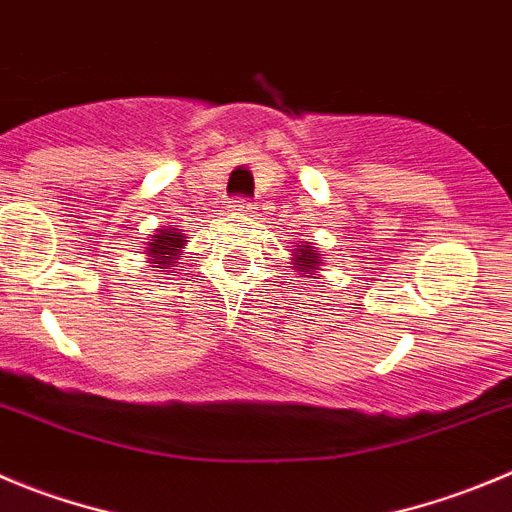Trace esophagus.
Returning <instances> with one entry per match:
<instances>
[{
  "mask_svg": "<svg viewBox=\"0 0 512 512\" xmlns=\"http://www.w3.org/2000/svg\"><path fill=\"white\" fill-rule=\"evenodd\" d=\"M252 209H255V204H252L250 199L237 197V199H232V202H229V212H234V214H250Z\"/></svg>",
  "mask_w": 512,
  "mask_h": 512,
  "instance_id": "34e87169",
  "label": "esophagus"
}]
</instances>
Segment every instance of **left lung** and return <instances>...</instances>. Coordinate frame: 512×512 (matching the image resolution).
Wrapping results in <instances>:
<instances>
[{
    "mask_svg": "<svg viewBox=\"0 0 512 512\" xmlns=\"http://www.w3.org/2000/svg\"><path fill=\"white\" fill-rule=\"evenodd\" d=\"M290 265L295 267V272H300V278H315V272L321 270L323 262L313 242H305V245H295V260Z\"/></svg>",
    "mask_w": 512,
    "mask_h": 512,
    "instance_id": "8db88e82",
    "label": "left lung"
}]
</instances>
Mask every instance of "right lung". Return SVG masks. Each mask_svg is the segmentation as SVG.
<instances>
[{
	"mask_svg": "<svg viewBox=\"0 0 512 512\" xmlns=\"http://www.w3.org/2000/svg\"><path fill=\"white\" fill-rule=\"evenodd\" d=\"M186 237L176 227L156 229L151 234V242L146 247V255L151 260V267H159V272H169L176 267V260L181 257V250L186 245Z\"/></svg>",
	"mask_w": 512,
	"mask_h": 512,
	"instance_id": "right-lung-1",
	"label": "right lung"
}]
</instances>
